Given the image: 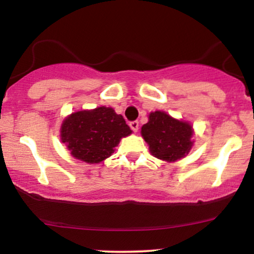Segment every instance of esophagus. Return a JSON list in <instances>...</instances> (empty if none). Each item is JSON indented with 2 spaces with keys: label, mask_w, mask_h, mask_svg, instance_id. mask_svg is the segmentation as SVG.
<instances>
[{
  "label": "esophagus",
  "mask_w": 254,
  "mask_h": 254,
  "mask_svg": "<svg viewBox=\"0 0 254 254\" xmlns=\"http://www.w3.org/2000/svg\"><path fill=\"white\" fill-rule=\"evenodd\" d=\"M130 127H131V130L133 131V132H137V131H138V127H139V124H138V122L137 121H133V122H130Z\"/></svg>",
  "instance_id": "esophagus-1"
}]
</instances>
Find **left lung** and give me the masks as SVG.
Here are the masks:
<instances>
[{"label": "left lung", "instance_id": "obj_1", "mask_svg": "<svg viewBox=\"0 0 254 254\" xmlns=\"http://www.w3.org/2000/svg\"><path fill=\"white\" fill-rule=\"evenodd\" d=\"M141 132L149 144L150 153L165 161L182 159L192 147L191 125L177 121L161 111L150 113L149 122L142 127Z\"/></svg>", "mask_w": 254, "mask_h": 254}]
</instances>
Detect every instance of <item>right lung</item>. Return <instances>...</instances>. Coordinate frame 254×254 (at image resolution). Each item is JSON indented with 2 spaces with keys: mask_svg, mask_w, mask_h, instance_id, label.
Returning a JSON list of instances; mask_svg holds the SVG:
<instances>
[{
  "mask_svg": "<svg viewBox=\"0 0 254 254\" xmlns=\"http://www.w3.org/2000/svg\"><path fill=\"white\" fill-rule=\"evenodd\" d=\"M130 127L123 116L111 107L72 113L63 122L61 139L71 155L87 164H98L111 156L122 137L129 136Z\"/></svg>",
  "mask_w": 254,
  "mask_h": 254,
  "instance_id": "1",
  "label": "right lung"
}]
</instances>
